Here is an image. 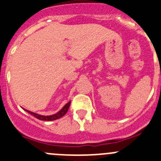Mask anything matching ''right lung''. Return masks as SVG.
<instances>
[{"instance_id":"add662e5","label":"right lung","mask_w":161,"mask_h":161,"mask_svg":"<svg viewBox=\"0 0 161 161\" xmlns=\"http://www.w3.org/2000/svg\"><path fill=\"white\" fill-rule=\"evenodd\" d=\"M70 104H71V101H69L68 104H65V105L64 106L63 108H62L60 111H59L57 114H54V115H47V116H46V115H38V114H36V113H34V112H31V111L26 110V109H25V110H26L27 112H29L30 114H31L32 115H34V117H36L37 119H38L46 120V121H52V120L57 119H60V118H61L62 116H64V115L67 113V112H68V108H69Z\"/></svg>"}]
</instances>
